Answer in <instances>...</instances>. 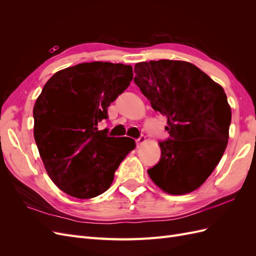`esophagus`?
<instances>
[{
	"label": "esophagus",
	"mask_w": 256,
	"mask_h": 256,
	"mask_svg": "<svg viewBox=\"0 0 256 256\" xmlns=\"http://www.w3.org/2000/svg\"><path fill=\"white\" fill-rule=\"evenodd\" d=\"M144 142H145V136H138V138H136V143L138 146H140V145L143 144Z\"/></svg>",
	"instance_id": "obj_1"
}]
</instances>
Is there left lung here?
<instances>
[{"label":"left lung","instance_id":"left-lung-1","mask_svg":"<svg viewBox=\"0 0 256 256\" xmlns=\"http://www.w3.org/2000/svg\"><path fill=\"white\" fill-rule=\"evenodd\" d=\"M134 83L154 111L166 115L170 138L147 170L170 194L194 191L212 173L226 148L232 112L222 86L188 62L138 63Z\"/></svg>","mask_w":256,"mask_h":256}]
</instances>
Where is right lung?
Returning <instances> with one entry per match:
<instances>
[{
    "label": "right lung",
    "instance_id": "add662e5",
    "mask_svg": "<svg viewBox=\"0 0 256 256\" xmlns=\"http://www.w3.org/2000/svg\"><path fill=\"white\" fill-rule=\"evenodd\" d=\"M132 67L82 63L53 74L34 106V138L48 175L67 194L92 198L109 189L136 146L97 125L132 80Z\"/></svg>",
    "mask_w": 256,
    "mask_h": 256
}]
</instances>
